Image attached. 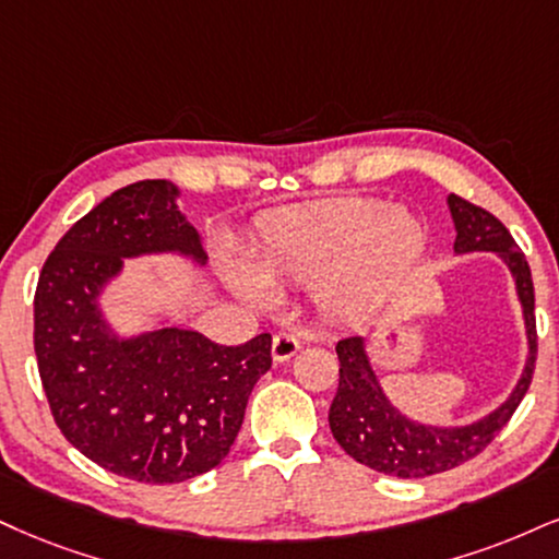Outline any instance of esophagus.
Returning <instances> with one entry per match:
<instances>
[{
	"label": "esophagus",
	"mask_w": 559,
	"mask_h": 559,
	"mask_svg": "<svg viewBox=\"0 0 559 559\" xmlns=\"http://www.w3.org/2000/svg\"><path fill=\"white\" fill-rule=\"evenodd\" d=\"M300 349V342L293 334H277L272 340V360L274 362H287L295 353Z\"/></svg>",
	"instance_id": "1"
}]
</instances>
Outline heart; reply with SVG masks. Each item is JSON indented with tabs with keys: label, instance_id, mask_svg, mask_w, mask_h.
I'll list each match as a JSON object with an SVG mask.
<instances>
[{
	"label": "heart",
	"instance_id": "obj_1",
	"mask_svg": "<svg viewBox=\"0 0 559 559\" xmlns=\"http://www.w3.org/2000/svg\"><path fill=\"white\" fill-rule=\"evenodd\" d=\"M425 227L406 210L378 199H334L261 219L251 261L227 266V282L259 308L274 302L272 285H313L323 311L340 319L370 313L417 264Z\"/></svg>",
	"mask_w": 559,
	"mask_h": 559
}]
</instances>
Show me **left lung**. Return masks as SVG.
Instances as JSON below:
<instances>
[{
    "mask_svg": "<svg viewBox=\"0 0 559 559\" xmlns=\"http://www.w3.org/2000/svg\"><path fill=\"white\" fill-rule=\"evenodd\" d=\"M456 243L453 253H495L511 272L515 295L526 329V362L506 402L485 417L466 425H432L412 419L391 402L383 391L373 360L368 353V336H347L336 344L340 355V389L329 409L332 436L355 461L389 477L417 479L453 469L485 451L526 396L536 362V319L534 282L528 261L515 246L508 227L481 206H474L456 194L448 197Z\"/></svg>",
    "mask_w": 559,
    "mask_h": 559,
    "instance_id": "1",
    "label": "left lung"
}]
</instances>
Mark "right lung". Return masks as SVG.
<instances>
[{
    "label": "right lung",
    "mask_w": 559,
    "mask_h": 559,
    "mask_svg": "<svg viewBox=\"0 0 559 559\" xmlns=\"http://www.w3.org/2000/svg\"><path fill=\"white\" fill-rule=\"evenodd\" d=\"M176 183L114 191L67 230L36 287L38 373L59 430L119 477L174 485L215 469L230 451L253 385L272 368V334L225 347L163 316L119 334L103 295L123 259L178 257L204 269L197 227Z\"/></svg>",
    "instance_id": "right-lung-1"
}]
</instances>
